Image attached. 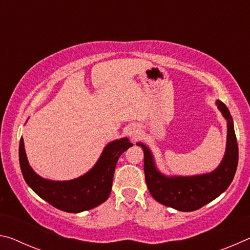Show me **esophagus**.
<instances>
[{"mask_svg": "<svg viewBox=\"0 0 250 250\" xmlns=\"http://www.w3.org/2000/svg\"><path fill=\"white\" fill-rule=\"evenodd\" d=\"M139 134H140V132H139V130H135V128L131 129L129 131V135L133 139V140H137V139L139 138Z\"/></svg>", "mask_w": 250, "mask_h": 250, "instance_id": "esophagus-1", "label": "esophagus"}]
</instances>
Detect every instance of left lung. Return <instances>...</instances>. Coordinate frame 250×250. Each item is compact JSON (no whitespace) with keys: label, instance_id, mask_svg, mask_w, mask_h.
Here are the masks:
<instances>
[{"label":"left lung","instance_id":"8db88e82","mask_svg":"<svg viewBox=\"0 0 250 250\" xmlns=\"http://www.w3.org/2000/svg\"><path fill=\"white\" fill-rule=\"evenodd\" d=\"M217 105L228 121L226 153L219 166L209 174L191 177H166L154 167L151 152L142 143L145 152V174L151 195L161 204L177 210L192 211L201 208L226 191L231 183L238 164V145L229 110L217 100Z\"/></svg>","mask_w":250,"mask_h":250}]
</instances>
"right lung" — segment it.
Here are the masks:
<instances>
[{"label":"right lung","mask_w":250,"mask_h":250,"mask_svg":"<svg viewBox=\"0 0 250 250\" xmlns=\"http://www.w3.org/2000/svg\"><path fill=\"white\" fill-rule=\"evenodd\" d=\"M132 146L126 138L109 143L95 167L87 174L71 181L54 182L42 179L32 170L25 154L23 139H21L20 166L25 182L37 195L58 209L79 213L103 204L109 197L118 160Z\"/></svg>","instance_id":"1"}]
</instances>
